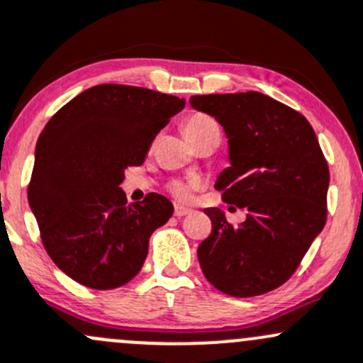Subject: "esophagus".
Returning <instances> with one entry per match:
<instances>
[{"mask_svg": "<svg viewBox=\"0 0 363 363\" xmlns=\"http://www.w3.org/2000/svg\"><path fill=\"white\" fill-rule=\"evenodd\" d=\"M189 213H191V210L184 208V206H175V210H174L175 217H186V215H189Z\"/></svg>", "mask_w": 363, "mask_h": 363, "instance_id": "34e87169", "label": "esophagus"}]
</instances>
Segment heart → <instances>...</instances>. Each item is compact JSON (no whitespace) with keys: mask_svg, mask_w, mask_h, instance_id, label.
<instances>
[{"mask_svg":"<svg viewBox=\"0 0 363 363\" xmlns=\"http://www.w3.org/2000/svg\"><path fill=\"white\" fill-rule=\"evenodd\" d=\"M182 130H184L186 136H188L189 141L194 145L198 139L206 136V134L213 133V130H218V125L213 118L208 117V115L194 113V115H191V117L186 118L184 123H182ZM198 186H200V182H198L196 179L174 181L172 184H170V193H172L174 198H177V200L186 201V200H189L191 194H193V191L196 189Z\"/></svg>","mask_w":363,"mask_h":363,"instance_id":"b5f03b06","label":"heart"}]
</instances>
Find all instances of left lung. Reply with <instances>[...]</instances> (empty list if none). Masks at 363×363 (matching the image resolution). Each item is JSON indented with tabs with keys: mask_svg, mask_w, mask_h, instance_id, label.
<instances>
[{
	"mask_svg": "<svg viewBox=\"0 0 363 363\" xmlns=\"http://www.w3.org/2000/svg\"><path fill=\"white\" fill-rule=\"evenodd\" d=\"M189 101L229 138L230 167L215 189L248 210L240 225L218 208L205 210L212 234L198 246L203 274L234 298L272 291L293 276L328 220L329 167L315 133L300 111L257 91Z\"/></svg>",
	"mask_w": 363,
	"mask_h": 363,
	"instance_id": "left-lung-1",
	"label": "left lung"
}]
</instances>
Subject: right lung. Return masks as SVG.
I'll return each instance as SVG.
<instances>
[{
	"label": "right lung",
	"mask_w": 363,
	"mask_h": 363,
	"mask_svg": "<svg viewBox=\"0 0 363 363\" xmlns=\"http://www.w3.org/2000/svg\"><path fill=\"white\" fill-rule=\"evenodd\" d=\"M184 99L146 87L99 84L63 105L43 129L27 198L60 270L93 289L138 276L155 229L174 213L158 193L127 203L123 170L145 162Z\"/></svg>",
	"instance_id": "1"
}]
</instances>
